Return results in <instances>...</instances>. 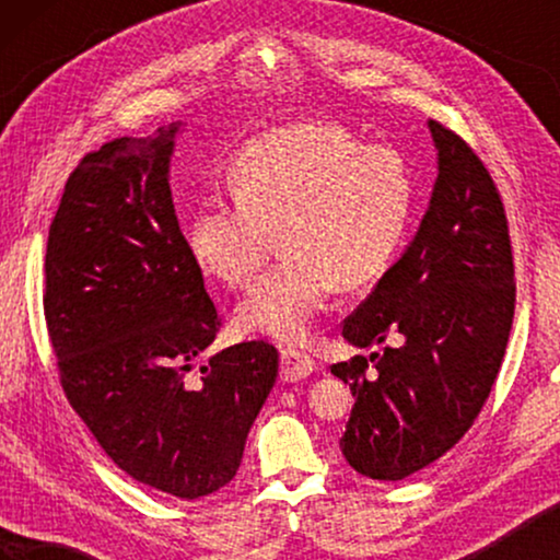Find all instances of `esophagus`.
Here are the masks:
<instances>
[{"label": "esophagus", "mask_w": 560, "mask_h": 560, "mask_svg": "<svg viewBox=\"0 0 560 560\" xmlns=\"http://www.w3.org/2000/svg\"><path fill=\"white\" fill-rule=\"evenodd\" d=\"M313 370H316V362L303 351H282V366H280V377L285 382H301L305 377H311Z\"/></svg>", "instance_id": "1"}]
</instances>
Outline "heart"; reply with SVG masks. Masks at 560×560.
Instances as JSON below:
<instances>
[{"instance_id":"b5f03b06","label":"heart","mask_w":560,"mask_h":560,"mask_svg":"<svg viewBox=\"0 0 560 560\" xmlns=\"http://www.w3.org/2000/svg\"><path fill=\"white\" fill-rule=\"evenodd\" d=\"M234 198H206L188 226L190 255L229 288L255 278L275 234L285 257L236 308V328L298 343L336 288L387 270L412 219L416 183L400 152L364 144L334 119H305L249 142L229 171Z\"/></svg>"}]
</instances>
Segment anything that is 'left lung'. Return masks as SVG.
I'll return each instance as SVG.
<instances>
[{
  "label": "left lung",
  "instance_id": "1",
  "mask_svg": "<svg viewBox=\"0 0 560 560\" xmlns=\"http://www.w3.org/2000/svg\"><path fill=\"white\" fill-rule=\"evenodd\" d=\"M439 178L418 234L343 320L359 349L331 366L354 395L339 446L351 469L400 481L425 469L477 420L508 349L515 265L492 175L469 144L428 121Z\"/></svg>",
  "mask_w": 560,
  "mask_h": 560
}]
</instances>
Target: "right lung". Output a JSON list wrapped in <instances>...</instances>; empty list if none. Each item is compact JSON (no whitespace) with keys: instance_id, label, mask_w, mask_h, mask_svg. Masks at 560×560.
<instances>
[{"instance_id":"right-lung-1","label":"right lung","mask_w":560,"mask_h":560,"mask_svg":"<svg viewBox=\"0 0 560 560\" xmlns=\"http://www.w3.org/2000/svg\"><path fill=\"white\" fill-rule=\"evenodd\" d=\"M180 127L81 160L50 224L43 305L60 385L106 456L155 492L198 500L240 469L278 349L234 343L190 374L221 318L167 183Z\"/></svg>"}]
</instances>
